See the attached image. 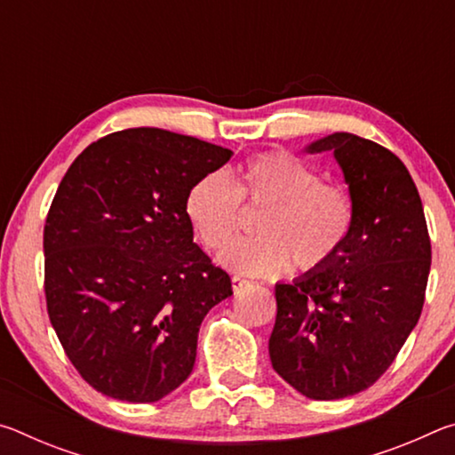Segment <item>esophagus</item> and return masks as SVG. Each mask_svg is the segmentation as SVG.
<instances>
[{"instance_id": "esophagus-1", "label": "esophagus", "mask_w": 455, "mask_h": 455, "mask_svg": "<svg viewBox=\"0 0 455 455\" xmlns=\"http://www.w3.org/2000/svg\"><path fill=\"white\" fill-rule=\"evenodd\" d=\"M246 284H249V281L243 279V276H238V275H235V276H233V289H235V291H241V289H244Z\"/></svg>"}]
</instances>
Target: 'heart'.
I'll list each match as a JSON object with an SVG mask.
<instances>
[{"label":"heart","mask_w":455,"mask_h":455,"mask_svg":"<svg viewBox=\"0 0 455 455\" xmlns=\"http://www.w3.org/2000/svg\"><path fill=\"white\" fill-rule=\"evenodd\" d=\"M241 203L265 206L255 222L259 236L235 243L222 255L246 275H273L287 263L303 273L321 271L343 251L355 222L349 192L323 182L317 168L287 150L255 154L235 174L214 171L192 184L184 212L206 249L220 252L233 243Z\"/></svg>","instance_id":"obj_1"}]
</instances>
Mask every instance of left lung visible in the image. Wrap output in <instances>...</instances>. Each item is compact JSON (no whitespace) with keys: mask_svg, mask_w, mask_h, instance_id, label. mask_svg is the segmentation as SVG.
I'll return each mask as SVG.
<instances>
[{"mask_svg":"<svg viewBox=\"0 0 455 455\" xmlns=\"http://www.w3.org/2000/svg\"><path fill=\"white\" fill-rule=\"evenodd\" d=\"M333 152L355 206L343 251L291 284H276L268 355L299 394L343 399L379 379L418 325L431 265L418 187L381 144L349 132L313 142Z\"/></svg>","mask_w":455,"mask_h":455,"instance_id":"left-lung-1","label":"left lung"}]
</instances>
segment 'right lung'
Wrapping results in <instances>:
<instances>
[{"mask_svg": "<svg viewBox=\"0 0 455 455\" xmlns=\"http://www.w3.org/2000/svg\"><path fill=\"white\" fill-rule=\"evenodd\" d=\"M233 152L160 128L92 142L61 179L44 227L52 327L100 394L152 403L190 375L200 323L233 295L192 241L184 198Z\"/></svg>", "mask_w": 455, "mask_h": 455, "instance_id": "add662e5", "label": "right lung"}]
</instances>
